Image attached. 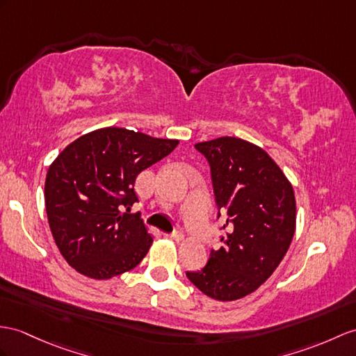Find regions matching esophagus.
<instances>
[{
	"label": "esophagus",
	"mask_w": 356,
	"mask_h": 356,
	"mask_svg": "<svg viewBox=\"0 0 356 356\" xmlns=\"http://www.w3.org/2000/svg\"><path fill=\"white\" fill-rule=\"evenodd\" d=\"M168 237H170V238H175V240H181V238H184V234H183V231L181 229H173L170 234H166Z\"/></svg>",
	"instance_id": "esophagus-1"
}]
</instances>
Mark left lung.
Instances as JSON below:
<instances>
[{
  "label": "left lung",
  "instance_id": "8db88e82",
  "mask_svg": "<svg viewBox=\"0 0 356 356\" xmlns=\"http://www.w3.org/2000/svg\"><path fill=\"white\" fill-rule=\"evenodd\" d=\"M208 161L214 201L227 214L219 249L187 278L216 300L255 291L287 254L296 227L293 187L266 151L237 137L196 143Z\"/></svg>",
  "mask_w": 356,
  "mask_h": 356
}]
</instances>
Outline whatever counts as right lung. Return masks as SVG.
Returning a JSON list of instances; mask_svg holds the SVG:
<instances>
[{"mask_svg":"<svg viewBox=\"0 0 356 356\" xmlns=\"http://www.w3.org/2000/svg\"><path fill=\"white\" fill-rule=\"evenodd\" d=\"M178 140L124 128L78 137L51 164L45 207L56 245L69 266L93 280L131 270L148 254L152 237L140 213H122L138 199V173L177 148Z\"/></svg>","mask_w":356,"mask_h":356,"instance_id":"add662e5","label":"right lung"}]
</instances>
